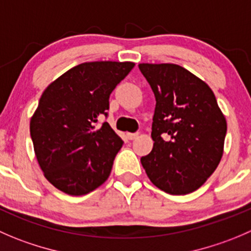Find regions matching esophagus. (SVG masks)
<instances>
[{
    "label": "esophagus",
    "mask_w": 251,
    "mask_h": 251,
    "mask_svg": "<svg viewBox=\"0 0 251 251\" xmlns=\"http://www.w3.org/2000/svg\"><path fill=\"white\" fill-rule=\"evenodd\" d=\"M138 137V133L135 132V133H127V138L128 140H135V138Z\"/></svg>",
    "instance_id": "34e87169"
}]
</instances>
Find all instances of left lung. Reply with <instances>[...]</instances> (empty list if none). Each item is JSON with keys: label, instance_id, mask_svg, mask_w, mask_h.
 Returning a JSON list of instances; mask_svg holds the SVG:
<instances>
[{"label": "left lung", "instance_id": "obj_1", "mask_svg": "<svg viewBox=\"0 0 251 251\" xmlns=\"http://www.w3.org/2000/svg\"><path fill=\"white\" fill-rule=\"evenodd\" d=\"M155 97L153 150L141 158L151 181L170 195L198 190L220 164L227 123L210 87L174 64H140Z\"/></svg>", "mask_w": 251, "mask_h": 251}]
</instances>
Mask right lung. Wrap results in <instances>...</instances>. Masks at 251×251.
<instances>
[{"label":"right lung","mask_w":251,"mask_h":251,"mask_svg":"<svg viewBox=\"0 0 251 251\" xmlns=\"http://www.w3.org/2000/svg\"><path fill=\"white\" fill-rule=\"evenodd\" d=\"M132 62L96 61L69 70L44 91L30 120L39 165L58 190L86 195L110 175L124 141L108 123L109 98Z\"/></svg>","instance_id":"right-lung-1"}]
</instances>
